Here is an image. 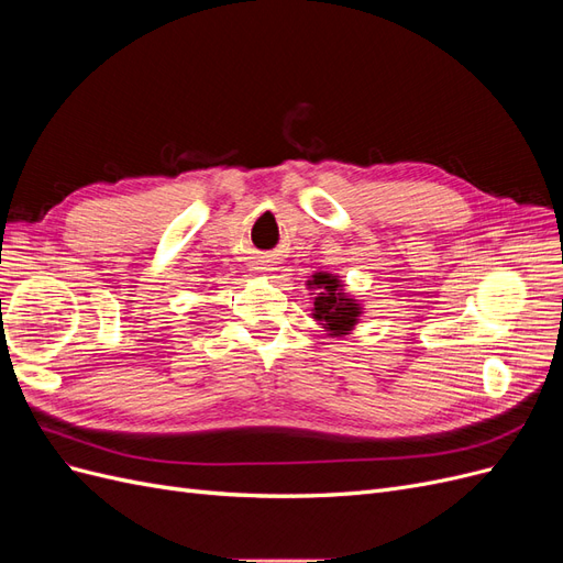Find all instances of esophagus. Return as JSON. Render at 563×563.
<instances>
[{
  "label": "esophagus",
  "instance_id": "obj_1",
  "mask_svg": "<svg viewBox=\"0 0 563 563\" xmlns=\"http://www.w3.org/2000/svg\"><path fill=\"white\" fill-rule=\"evenodd\" d=\"M258 269H263V272H267V275H269V272H275L277 267H275V263H272V261H261Z\"/></svg>",
  "mask_w": 563,
  "mask_h": 563
}]
</instances>
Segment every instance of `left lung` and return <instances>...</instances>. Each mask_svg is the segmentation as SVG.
<instances>
[{
	"label": "left lung",
	"mask_w": 563,
	"mask_h": 563,
	"mask_svg": "<svg viewBox=\"0 0 563 563\" xmlns=\"http://www.w3.org/2000/svg\"><path fill=\"white\" fill-rule=\"evenodd\" d=\"M308 288L317 291L312 317L329 335L343 338L360 323L362 305L345 294L343 282L331 275V272H314Z\"/></svg>",
	"instance_id": "1"
}]
</instances>
